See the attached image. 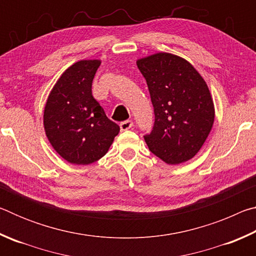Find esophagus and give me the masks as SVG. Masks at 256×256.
<instances>
[{"label": "esophagus", "mask_w": 256, "mask_h": 256, "mask_svg": "<svg viewBox=\"0 0 256 256\" xmlns=\"http://www.w3.org/2000/svg\"><path fill=\"white\" fill-rule=\"evenodd\" d=\"M132 126H133V122H132V120H124V122L120 124V130H122V131H126V130L131 128Z\"/></svg>", "instance_id": "obj_1"}]
</instances>
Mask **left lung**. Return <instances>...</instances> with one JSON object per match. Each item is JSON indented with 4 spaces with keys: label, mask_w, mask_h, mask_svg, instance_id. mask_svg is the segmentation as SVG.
I'll return each mask as SVG.
<instances>
[{
    "label": "left lung",
    "mask_w": 256,
    "mask_h": 256,
    "mask_svg": "<svg viewBox=\"0 0 256 256\" xmlns=\"http://www.w3.org/2000/svg\"><path fill=\"white\" fill-rule=\"evenodd\" d=\"M154 110V124L144 136L149 150L164 162L192 159L204 144L214 122L210 90L188 60L157 53L136 60Z\"/></svg>",
    "instance_id": "obj_1"
}]
</instances>
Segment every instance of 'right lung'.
Masks as SVG:
<instances>
[{
  "label": "right lung",
  "instance_id": "right-lung-1",
  "mask_svg": "<svg viewBox=\"0 0 256 256\" xmlns=\"http://www.w3.org/2000/svg\"><path fill=\"white\" fill-rule=\"evenodd\" d=\"M100 63L82 60L66 68L45 105L46 136L60 157L74 164H89L104 157L120 132L92 92Z\"/></svg>",
  "mask_w": 256,
  "mask_h": 256
}]
</instances>
